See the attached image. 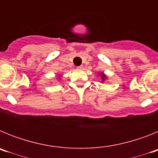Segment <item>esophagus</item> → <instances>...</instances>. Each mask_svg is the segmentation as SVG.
<instances>
[{"instance_id": "1", "label": "esophagus", "mask_w": 158, "mask_h": 158, "mask_svg": "<svg viewBox=\"0 0 158 158\" xmlns=\"http://www.w3.org/2000/svg\"><path fill=\"white\" fill-rule=\"evenodd\" d=\"M77 68L78 69H82V68H83V66H82V65H80V66H77Z\"/></svg>"}]
</instances>
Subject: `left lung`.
<instances>
[{"instance_id": "1", "label": "left lung", "mask_w": 158, "mask_h": 158, "mask_svg": "<svg viewBox=\"0 0 158 158\" xmlns=\"http://www.w3.org/2000/svg\"><path fill=\"white\" fill-rule=\"evenodd\" d=\"M100 75H101V78H102V81H105V79H107V77H106V75L104 74V73H101Z\"/></svg>"}]
</instances>
